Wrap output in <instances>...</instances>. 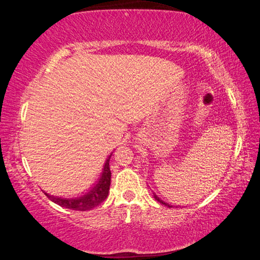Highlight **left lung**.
Returning a JSON list of instances; mask_svg holds the SVG:
<instances>
[{"label": "left lung", "mask_w": 260, "mask_h": 260, "mask_svg": "<svg viewBox=\"0 0 260 260\" xmlns=\"http://www.w3.org/2000/svg\"><path fill=\"white\" fill-rule=\"evenodd\" d=\"M155 199L159 202V203H161V204H164V205H166V206H169V208H172V206H171L170 204H167V203H165V202H162L161 200H159V197H157V195H155Z\"/></svg>", "instance_id": "left-lung-1"}]
</instances>
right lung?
Returning a JSON list of instances; mask_svg holds the SVG:
<instances>
[{
	"label": "right lung",
	"instance_id": "add662e5",
	"mask_svg": "<svg viewBox=\"0 0 260 260\" xmlns=\"http://www.w3.org/2000/svg\"><path fill=\"white\" fill-rule=\"evenodd\" d=\"M110 157L108 158L107 162H105L102 178L100 179L99 183L96 184L89 192L86 193V195L78 197V199H60V197L48 195L47 192H45L48 196V199L54 202V203L63 206V208L71 210L87 211L96 208V206L102 203V202L107 199L109 193L110 183H111V171H110L109 166Z\"/></svg>",
	"mask_w": 260,
	"mask_h": 260
}]
</instances>
